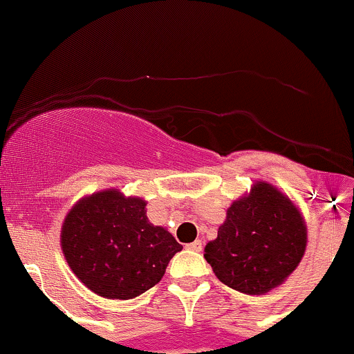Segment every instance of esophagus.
<instances>
[{"mask_svg": "<svg viewBox=\"0 0 354 354\" xmlns=\"http://www.w3.org/2000/svg\"><path fill=\"white\" fill-rule=\"evenodd\" d=\"M187 248L188 250H192V252H201V250H203V241H194V243L187 244Z\"/></svg>", "mask_w": 354, "mask_h": 354, "instance_id": "1", "label": "esophagus"}]
</instances>
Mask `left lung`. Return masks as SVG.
<instances>
[{"instance_id": "left-lung-1", "label": "left lung", "mask_w": 354, "mask_h": 354, "mask_svg": "<svg viewBox=\"0 0 354 354\" xmlns=\"http://www.w3.org/2000/svg\"><path fill=\"white\" fill-rule=\"evenodd\" d=\"M306 246L307 225L299 206L269 181L257 180L230 204L204 259L223 285L266 295L299 267Z\"/></svg>"}]
</instances>
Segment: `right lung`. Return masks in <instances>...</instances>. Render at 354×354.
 <instances>
[{
	"label": "right lung",
	"instance_id": "obj_1",
	"mask_svg": "<svg viewBox=\"0 0 354 354\" xmlns=\"http://www.w3.org/2000/svg\"><path fill=\"white\" fill-rule=\"evenodd\" d=\"M61 248L69 269L91 292L117 300L157 285L183 250L169 230L150 223L143 197L118 188L75 203L62 222Z\"/></svg>",
	"mask_w": 354,
	"mask_h": 354
}]
</instances>
